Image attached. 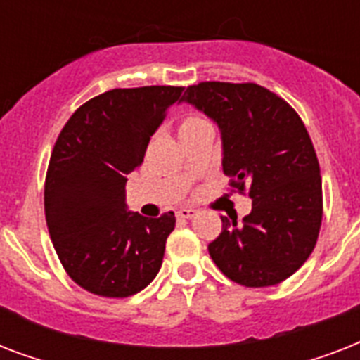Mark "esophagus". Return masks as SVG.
<instances>
[{
  "label": "esophagus",
  "mask_w": 360,
  "mask_h": 360,
  "mask_svg": "<svg viewBox=\"0 0 360 360\" xmlns=\"http://www.w3.org/2000/svg\"><path fill=\"white\" fill-rule=\"evenodd\" d=\"M177 219H192L194 214H196V209L192 207H181L177 209Z\"/></svg>",
  "instance_id": "1"
}]
</instances>
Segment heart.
I'll list each match as a JSON object with an SVG mask.
<instances>
[{"mask_svg":"<svg viewBox=\"0 0 360 360\" xmlns=\"http://www.w3.org/2000/svg\"><path fill=\"white\" fill-rule=\"evenodd\" d=\"M203 127H211V124L207 123V120H203L202 115L196 114L181 115L179 121H177V132H179L181 138L186 134H192V132H196V130L203 129Z\"/></svg>","mask_w":360,"mask_h":360,"instance_id":"obj_1","label":"heart"}]
</instances>
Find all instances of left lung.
Returning <instances> with one entry per match:
<instances>
[{"instance_id": "8db88e82", "label": "left lung", "mask_w": 360, "mask_h": 360, "mask_svg": "<svg viewBox=\"0 0 360 360\" xmlns=\"http://www.w3.org/2000/svg\"><path fill=\"white\" fill-rule=\"evenodd\" d=\"M181 101L217 121L222 168L230 186L252 198V213L220 217L209 254L230 280L246 288L284 282L318 243L323 192L316 149L295 110L252 82H200Z\"/></svg>"}]
</instances>
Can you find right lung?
Returning a JSON list of instances; mask_svg holds the SVG:
<instances>
[{
    "instance_id": "right-lung-1",
    "label": "right lung",
    "mask_w": 360,
    "mask_h": 360,
    "mask_svg": "<svg viewBox=\"0 0 360 360\" xmlns=\"http://www.w3.org/2000/svg\"><path fill=\"white\" fill-rule=\"evenodd\" d=\"M183 87L112 89L84 103L59 132L44 181V214L70 278L98 297L123 299L160 271L174 211L158 219L124 205L127 175Z\"/></svg>"
}]
</instances>
